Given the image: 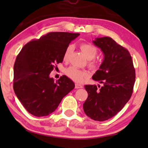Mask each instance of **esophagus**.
Wrapping results in <instances>:
<instances>
[{"mask_svg": "<svg viewBox=\"0 0 148 148\" xmlns=\"http://www.w3.org/2000/svg\"><path fill=\"white\" fill-rule=\"evenodd\" d=\"M75 88L76 89H79V88H82L83 86H81V84H75Z\"/></svg>", "mask_w": 148, "mask_h": 148, "instance_id": "34e87169", "label": "esophagus"}]
</instances>
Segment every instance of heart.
Listing matches in <instances>:
<instances>
[{"instance_id": "1", "label": "heart", "mask_w": 148, "mask_h": 148, "mask_svg": "<svg viewBox=\"0 0 148 148\" xmlns=\"http://www.w3.org/2000/svg\"><path fill=\"white\" fill-rule=\"evenodd\" d=\"M80 49H81V51L84 53V56H86L88 60H89V66L92 68H95L96 67V63L92 60L94 59L96 57L97 54V49L94 46L90 45V44L84 43L81 44L80 46ZM73 50V46L69 45L67 47L63 55V60L64 61L68 60L69 56H70L71 53L72 52ZM66 76L69 77V79L73 80L75 82H82L84 81L85 79L88 77V74L86 71L81 70V69L76 68L74 67H69L67 68L64 71Z\"/></svg>"}]
</instances>
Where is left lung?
Segmentation results:
<instances>
[{"label": "left lung", "mask_w": 148, "mask_h": 148, "mask_svg": "<svg viewBox=\"0 0 148 148\" xmlns=\"http://www.w3.org/2000/svg\"><path fill=\"white\" fill-rule=\"evenodd\" d=\"M92 42L103 53L102 63L92 79L103 85L85 86L88 97L83 106L91 119L104 121L115 116L130 100L135 83V69L128 50L111 37H99Z\"/></svg>", "instance_id": "1"}]
</instances>
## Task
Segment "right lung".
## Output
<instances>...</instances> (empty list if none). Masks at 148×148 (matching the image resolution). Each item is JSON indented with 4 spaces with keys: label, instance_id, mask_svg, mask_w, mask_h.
<instances>
[{
    "label": "right lung",
    "instance_id": "obj_1",
    "mask_svg": "<svg viewBox=\"0 0 148 148\" xmlns=\"http://www.w3.org/2000/svg\"><path fill=\"white\" fill-rule=\"evenodd\" d=\"M79 33L52 32L27 43L18 54L14 65L13 88L21 104L30 114L48 115L58 108L74 83L63 75L54 81L49 74L62 62L69 43Z\"/></svg>",
    "mask_w": 148,
    "mask_h": 148
}]
</instances>
